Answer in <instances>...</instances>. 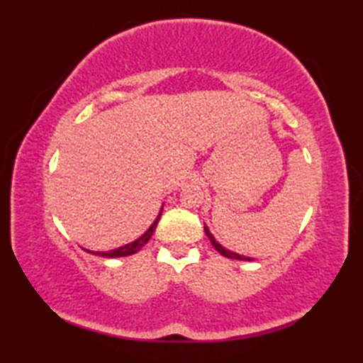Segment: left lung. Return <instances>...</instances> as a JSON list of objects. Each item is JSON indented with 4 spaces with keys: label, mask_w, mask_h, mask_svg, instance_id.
Here are the masks:
<instances>
[{
    "label": "left lung",
    "mask_w": 363,
    "mask_h": 363,
    "mask_svg": "<svg viewBox=\"0 0 363 363\" xmlns=\"http://www.w3.org/2000/svg\"><path fill=\"white\" fill-rule=\"evenodd\" d=\"M204 230H206V235L209 237V240H211V243H212V246L215 250H217L221 256H225V257H228V259H235V260H245V262H252L254 259L252 257H248V256H242V254H238V252H234V251H229V250H226L225 246H221L217 240H215V237H213V234L211 233L209 230V228H207L206 225H204Z\"/></svg>",
    "instance_id": "obj_1"
}]
</instances>
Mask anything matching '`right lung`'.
<instances>
[{"mask_svg": "<svg viewBox=\"0 0 363 363\" xmlns=\"http://www.w3.org/2000/svg\"><path fill=\"white\" fill-rule=\"evenodd\" d=\"M162 211H164V204H162L160 211L157 213V217H156V220L151 223V226L145 230V234H142L140 237L135 238L134 242H130L128 245H123V246H120V248H115V250H111V251H91V250H86V248H82V250L90 252V254H95V256H101V257H107V259L133 256V254L140 251L143 246L150 242V238L152 237L154 230H156V228H157V223H159V220L162 217Z\"/></svg>", "mask_w": 363, "mask_h": 363, "instance_id": "1", "label": "right lung"}]
</instances>
